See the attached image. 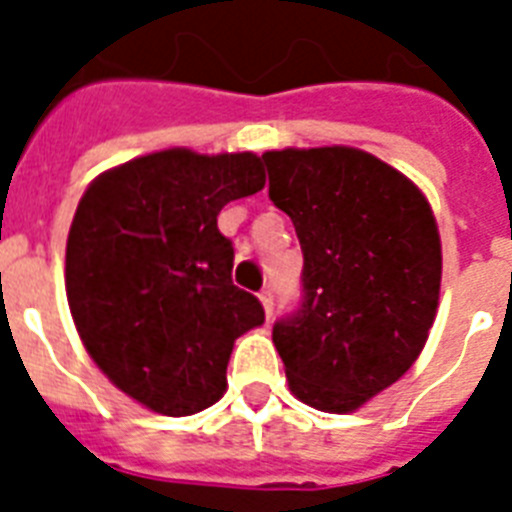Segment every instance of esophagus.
I'll use <instances>...</instances> for the list:
<instances>
[{"mask_svg": "<svg viewBox=\"0 0 512 512\" xmlns=\"http://www.w3.org/2000/svg\"><path fill=\"white\" fill-rule=\"evenodd\" d=\"M260 303H263V308H265V316L271 319L273 308H276V297H273V289H263V292H260Z\"/></svg>", "mask_w": 512, "mask_h": 512, "instance_id": "esophagus-1", "label": "esophagus"}]
</instances>
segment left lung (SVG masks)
<instances>
[{
    "instance_id": "8db88e82",
    "label": "left lung",
    "mask_w": 512,
    "mask_h": 512,
    "mask_svg": "<svg viewBox=\"0 0 512 512\" xmlns=\"http://www.w3.org/2000/svg\"><path fill=\"white\" fill-rule=\"evenodd\" d=\"M268 196L295 225L303 297L273 324L289 388L353 412L401 377L428 340L441 239L420 188L358 148L263 154Z\"/></svg>"
}]
</instances>
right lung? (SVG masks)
<instances>
[{"label":"right lung","mask_w":512,"mask_h":512,"mask_svg":"<svg viewBox=\"0 0 512 512\" xmlns=\"http://www.w3.org/2000/svg\"><path fill=\"white\" fill-rule=\"evenodd\" d=\"M265 185L255 154L185 148L100 175L76 207L66 295L84 348L148 409L185 417L223 396L233 342L260 327L255 295L233 284L220 209Z\"/></svg>","instance_id":"right-lung-1"}]
</instances>
